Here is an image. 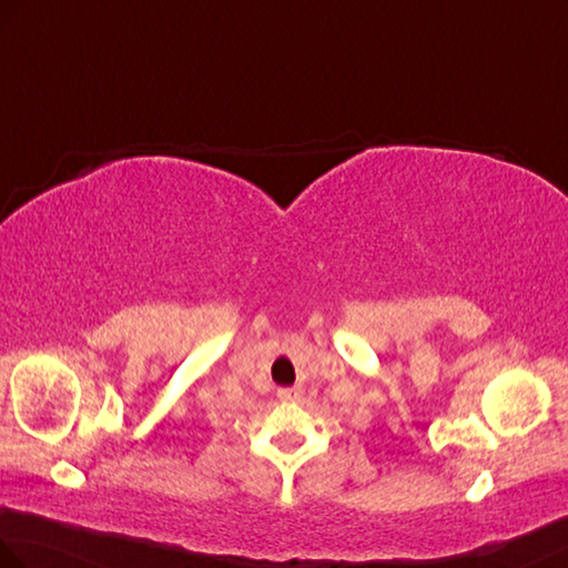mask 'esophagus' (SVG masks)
Returning a JSON list of instances; mask_svg holds the SVG:
<instances>
[{"mask_svg": "<svg viewBox=\"0 0 568 568\" xmlns=\"http://www.w3.org/2000/svg\"><path fill=\"white\" fill-rule=\"evenodd\" d=\"M278 399L281 402H297L300 392L295 387H283V389H278Z\"/></svg>", "mask_w": 568, "mask_h": 568, "instance_id": "34e87169", "label": "esophagus"}]
</instances>
